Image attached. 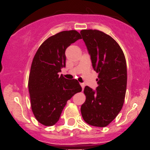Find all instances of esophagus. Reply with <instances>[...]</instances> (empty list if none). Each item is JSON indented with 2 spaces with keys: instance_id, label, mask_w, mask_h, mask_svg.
<instances>
[{
  "instance_id": "1",
  "label": "esophagus",
  "mask_w": 150,
  "mask_h": 150,
  "mask_svg": "<svg viewBox=\"0 0 150 150\" xmlns=\"http://www.w3.org/2000/svg\"><path fill=\"white\" fill-rule=\"evenodd\" d=\"M80 86H81V87H82V89L83 90V88H84V87H85V84L84 83H80Z\"/></svg>"
}]
</instances>
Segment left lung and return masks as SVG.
Returning a JSON list of instances; mask_svg holds the SVG:
<instances>
[{
	"mask_svg": "<svg viewBox=\"0 0 150 150\" xmlns=\"http://www.w3.org/2000/svg\"><path fill=\"white\" fill-rule=\"evenodd\" d=\"M82 38L98 74V86L84 88L86 99L81 106L83 120L90 125L105 127L117 116L124 104L127 66L120 45L110 36L98 30H82Z\"/></svg>",
	"mask_w": 150,
	"mask_h": 150,
	"instance_id": "8db88e82",
	"label": "left lung"
}]
</instances>
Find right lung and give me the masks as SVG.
<instances>
[{"label": "right lung", "mask_w": 150, "mask_h": 150, "mask_svg": "<svg viewBox=\"0 0 150 150\" xmlns=\"http://www.w3.org/2000/svg\"><path fill=\"white\" fill-rule=\"evenodd\" d=\"M81 39L75 30H64L43 42L33 59L28 79L31 110L36 120L46 126L59 121L67 101L82 88L76 79L59 75L65 67V50Z\"/></svg>", "instance_id": "obj_1"}]
</instances>
